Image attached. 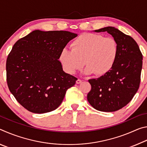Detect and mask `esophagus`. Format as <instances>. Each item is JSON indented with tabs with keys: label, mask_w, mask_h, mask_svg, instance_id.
Returning a JSON list of instances; mask_svg holds the SVG:
<instances>
[{
	"label": "esophagus",
	"mask_w": 147,
	"mask_h": 147,
	"mask_svg": "<svg viewBox=\"0 0 147 147\" xmlns=\"http://www.w3.org/2000/svg\"><path fill=\"white\" fill-rule=\"evenodd\" d=\"M81 82H82V80H80V79H78V80H77L76 81V83L77 84H80Z\"/></svg>",
	"instance_id": "obj_1"
}]
</instances>
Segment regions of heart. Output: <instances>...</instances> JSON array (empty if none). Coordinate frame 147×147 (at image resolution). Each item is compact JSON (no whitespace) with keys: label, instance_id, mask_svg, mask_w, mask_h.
<instances>
[{"label":"heart","instance_id":"b5f03b06","mask_svg":"<svg viewBox=\"0 0 147 147\" xmlns=\"http://www.w3.org/2000/svg\"><path fill=\"white\" fill-rule=\"evenodd\" d=\"M71 45L72 49L65 47L59 54V60L69 74L75 73L85 64L86 74L104 75L113 67L119 53V46L115 39L104 38L97 34L80 35Z\"/></svg>","mask_w":147,"mask_h":147}]
</instances>
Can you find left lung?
<instances>
[{"label": "left lung", "mask_w": 147, "mask_h": 147, "mask_svg": "<svg viewBox=\"0 0 147 147\" xmlns=\"http://www.w3.org/2000/svg\"><path fill=\"white\" fill-rule=\"evenodd\" d=\"M94 32H107L111 35L117 42L119 53L109 73L96 79L89 80L91 89L87 98L94 109L112 112L128 104L138 91L143 55L136 41L115 27H104Z\"/></svg>", "instance_id": "8db88e82"}]
</instances>
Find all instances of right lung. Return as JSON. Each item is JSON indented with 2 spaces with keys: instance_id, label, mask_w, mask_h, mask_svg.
Here are the masks:
<instances>
[{
  "instance_id": "right-lung-1",
  "label": "right lung",
  "mask_w": 147,
  "mask_h": 147,
  "mask_svg": "<svg viewBox=\"0 0 147 147\" xmlns=\"http://www.w3.org/2000/svg\"><path fill=\"white\" fill-rule=\"evenodd\" d=\"M78 36L68 31L36 30L19 39L6 61L7 83L27 110L44 113L58 108L76 77L63 71L61 50Z\"/></svg>"
}]
</instances>
